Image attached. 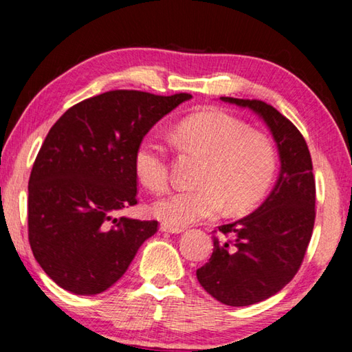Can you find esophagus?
Returning a JSON list of instances; mask_svg holds the SVG:
<instances>
[{
  "label": "esophagus",
  "instance_id": "esophagus-1",
  "mask_svg": "<svg viewBox=\"0 0 352 352\" xmlns=\"http://www.w3.org/2000/svg\"><path fill=\"white\" fill-rule=\"evenodd\" d=\"M160 230L164 231V233H172V234H180L184 231L183 228H178V226H170V225H166V223L160 225Z\"/></svg>",
  "mask_w": 352,
  "mask_h": 352
}]
</instances>
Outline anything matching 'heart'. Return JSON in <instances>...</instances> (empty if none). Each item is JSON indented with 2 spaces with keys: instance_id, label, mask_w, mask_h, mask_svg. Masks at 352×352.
Here are the masks:
<instances>
[{
  "instance_id": "b5f03b06",
  "label": "heart",
  "mask_w": 352,
  "mask_h": 352,
  "mask_svg": "<svg viewBox=\"0 0 352 352\" xmlns=\"http://www.w3.org/2000/svg\"><path fill=\"white\" fill-rule=\"evenodd\" d=\"M172 136L184 151L205 158L194 189H175L157 199L151 212L163 223L184 226L228 211H245L258 204L276 174V152L265 135L219 110L182 119ZM133 170L142 186L158 192L168 186L166 148L155 138L141 140L133 155Z\"/></svg>"
}]
</instances>
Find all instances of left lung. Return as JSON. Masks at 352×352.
I'll return each instance as SVG.
<instances>
[{"label":"left lung","instance_id":"left-lung-1","mask_svg":"<svg viewBox=\"0 0 352 352\" xmlns=\"http://www.w3.org/2000/svg\"><path fill=\"white\" fill-rule=\"evenodd\" d=\"M220 99L250 109L265 122L281 163L269 197L248 216L219 226L211 258L197 270L201 287L222 305L252 306L276 295L305 259L315 222L312 160L300 130L272 105Z\"/></svg>","mask_w":352,"mask_h":352}]
</instances>
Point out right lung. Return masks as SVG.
<instances>
[{"label": "right lung", "instance_id": "right-lung-1", "mask_svg": "<svg viewBox=\"0 0 352 352\" xmlns=\"http://www.w3.org/2000/svg\"><path fill=\"white\" fill-rule=\"evenodd\" d=\"M190 98L107 91L71 107L51 127L29 177L28 226L34 258L62 289L102 294L157 233V220L113 214L136 205V146Z\"/></svg>", "mask_w": 352, "mask_h": 352}]
</instances>
